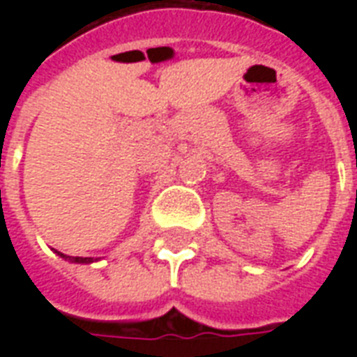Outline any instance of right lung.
I'll return each instance as SVG.
<instances>
[{
    "mask_svg": "<svg viewBox=\"0 0 357 357\" xmlns=\"http://www.w3.org/2000/svg\"><path fill=\"white\" fill-rule=\"evenodd\" d=\"M61 258H65V260H68V262H74V264H89L93 262V258H82V256H66V255H61V252H57Z\"/></svg>",
    "mask_w": 357,
    "mask_h": 357,
    "instance_id": "add662e5",
    "label": "right lung"
}]
</instances>
